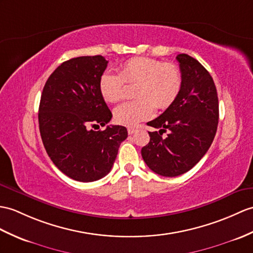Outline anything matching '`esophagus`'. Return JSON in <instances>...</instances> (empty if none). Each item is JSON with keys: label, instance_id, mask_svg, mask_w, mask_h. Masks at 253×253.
Here are the masks:
<instances>
[{"label": "esophagus", "instance_id": "1", "mask_svg": "<svg viewBox=\"0 0 253 253\" xmlns=\"http://www.w3.org/2000/svg\"><path fill=\"white\" fill-rule=\"evenodd\" d=\"M137 131V129H134V128H128V133L129 134H132V133H134Z\"/></svg>", "mask_w": 253, "mask_h": 253}]
</instances>
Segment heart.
<instances>
[{"instance_id": "1", "label": "heart", "mask_w": 253, "mask_h": 253, "mask_svg": "<svg viewBox=\"0 0 253 253\" xmlns=\"http://www.w3.org/2000/svg\"><path fill=\"white\" fill-rule=\"evenodd\" d=\"M126 83L137 84L136 100L123 103L114 110V120L124 126H134L149 120L155 107L166 110L179 97L183 78L179 67L151 57H133L120 66V73L104 71L99 89L104 100L115 103L126 96Z\"/></svg>"}]
</instances>
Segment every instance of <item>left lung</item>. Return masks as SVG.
Masks as SVG:
<instances>
[{"mask_svg":"<svg viewBox=\"0 0 253 253\" xmlns=\"http://www.w3.org/2000/svg\"><path fill=\"white\" fill-rule=\"evenodd\" d=\"M177 60L183 78L180 95L148 123L160 131H149L150 142L141 150L148 167L164 177H177L195 166L212 143L219 122L218 93L209 72L186 54L178 55Z\"/></svg>","mask_w":253,"mask_h":253,"instance_id":"1","label":"left lung"}]
</instances>
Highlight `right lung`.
<instances>
[{
	"instance_id": "right-lung-1",
	"label": "right lung",
	"mask_w": 253,
	"mask_h": 253,
	"mask_svg": "<svg viewBox=\"0 0 253 253\" xmlns=\"http://www.w3.org/2000/svg\"><path fill=\"white\" fill-rule=\"evenodd\" d=\"M108 62L102 56H83L62 62L47 80L39 108L44 148L55 166L69 178L92 182L112 169L124 126H105L112 113L99 89Z\"/></svg>"
}]
</instances>
